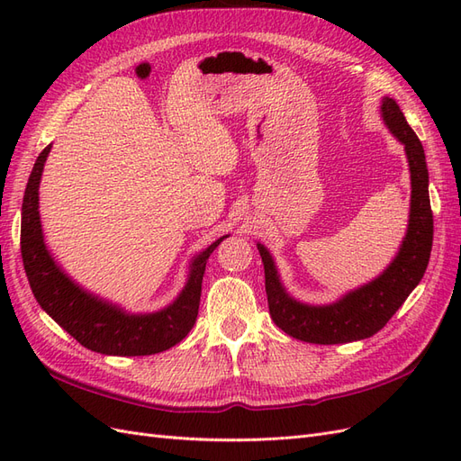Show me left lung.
<instances>
[{
	"label": "left lung",
	"mask_w": 461,
	"mask_h": 461,
	"mask_svg": "<svg viewBox=\"0 0 461 461\" xmlns=\"http://www.w3.org/2000/svg\"><path fill=\"white\" fill-rule=\"evenodd\" d=\"M381 111L390 132L406 148L410 163L411 205L406 239L383 275L329 305H308L290 298L281 285L267 248L258 244L265 269V292H267L271 319L292 339L312 344H344L369 339L388 323V319L398 312L425 275L432 248V212L425 151L393 97H383Z\"/></svg>",
	"instance_id": "left-lung-1"
}]
</instances>
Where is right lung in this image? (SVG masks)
I'll use <instances>...</instances> for the list:
<instances>
[{
    "label": "right lung",
    "instance_id": "right-lung-1",
    "mask_svg": "<svg viewBox=\"0 0 461 461\" xmlns=\"http://www.w3.org/2000/svg\"><path fill=\"white\" fill-rule=\"evenodd\" d=\"M51 144L40 153L23 198L21 254L32 294L40 308L75 340L97 354L149 356L169 350L183 340L196 323L205 263L213 249L227 239L215 240L190 265L188 283L165 310L132 315L82 290L50 256L41 236L38 188Z\"/></svg>",
    "mask_w": 461,
    "mask_h": 461
}]
</instances>
